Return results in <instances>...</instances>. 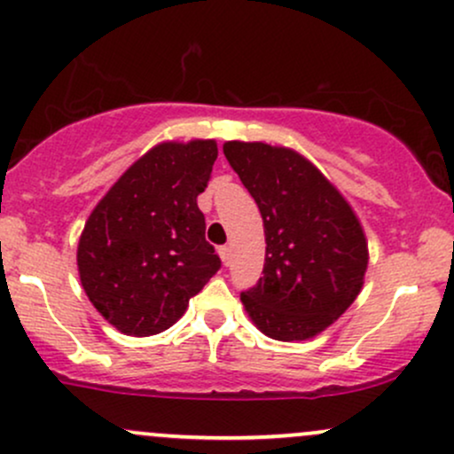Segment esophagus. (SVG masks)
<instances>
[{
	"label": "esophagus",
	"mask_w": 454,
	"mask_h": 454,
	"mask_svg": "<svg viewBox=\"0 0 454 454\" xmlns=\"http://www.w3.org/2000/svg\"><path fill=\"white\" fill-rule=\"evenodd\" d=\"M220 256L223 260V264H231V247H228V245L220 247Z\"/></svg>",
	"instance_id": "34e87169"
}]
</instances>
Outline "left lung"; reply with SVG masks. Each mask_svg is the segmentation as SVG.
Returning <instances> with one entry per match:
<instances>
[{
    "mask_svg": "<svg viewBox=\"0 0 454 454\" xmlns=\"http://www.w3.org/2000/svg\"><path fill=\"white\" fill-rule=\"evenodd\" d=\"M223 155L262 215V278L241 294L264 335L303 341L354 303L369 262L350 202L305 155L267 143H223Z\"/></svg>",
    "mask_w": 454,
    "mask_h": 454,
    "instance_id": "left-lung-1",
    "label": "left lung"
}]
</instances>
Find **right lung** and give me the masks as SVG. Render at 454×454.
I'll return each instance as SVG.
<instances>
[{
	"label": "right lung",
	"instance_id": "1",
	"mask_svg": "<svg viewBox=\"0 0 454 454\" xmlns=\"http://www.w3.org/2000/svg\"><path fill=\"white\" fill-rule=\"evenodd\" d=\"M217 160L215 140L151 147L87 217L76 264L104 320L132 337L166 331L222 267L196 198Z\"/></svg>",
	"mask_w": 454,
	"mask_h": 454
}]
</instances>
